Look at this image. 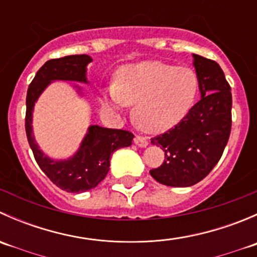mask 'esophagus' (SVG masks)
Instances as JSON below:
<instances>
[{
  "label": "esophagus",
  "mask_w": 257,
  "mask_h": 257,
  "mask_svg": "<svg viewBox=\"0 0 257 257\" xmlns=\"http://www.w3.org/2000/svg\"><path fill=\"white\" fill-rule=\"evenodd\" d=\"M134 144L139 148H145L148 147V141L143 138V137H136V138H134Z\"/></svg>",
  "instance_id": "esophagus-1"
}]
</instances>
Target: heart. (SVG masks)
Wrapping results in <instances>:
<instances>
[{
  "label": "heart",
  "instance_id": "1",
  "mask_svg": "<svg viewBox=\"0 0 257 257\" xmlns=\"http://www.w3.org/2000/svg\"><path fill=\"white\" fill-rule=\"evenodd\" d=\"M198 87V77L188 67L144 61L120 67L113 84L102 89L99 102L115 115L123 114L126 105H134L137 125L158 134L177 125L189 113Z\"/></svg>",
  "mask_w": 257,
  "mask_h": 257
}]
</instances>
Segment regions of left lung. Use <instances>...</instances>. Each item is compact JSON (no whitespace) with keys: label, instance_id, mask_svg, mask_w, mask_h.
<instances>
[{"label":"left lung","instance_id":"obj_1","mask_svg":"<svg viewBox=\"0 0 257 257\" xmlns=\"http://www.w3.org/2000/svg\"><path fill=\"white\" fill-rule=\"evenodd\" d=\"M200 100L170 131L152 139L165 160L150 175L163 185L186 188L217 164L231 131V88L216 62L193 54Z\"/></svg>","mask_w":257,"mask_h":257}]
</instances>
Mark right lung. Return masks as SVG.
Instances as JSON below:
<instances>
[{
  "mask_svg": "<svg viewBox=\"0 0 257 257\" xmlns=\"http://www.w3.org/2000/svg\"><path fill=\"white\" fill-rule=\"evenodd\" d=\"M88 54L66 56L47 61L35 76L26 98V134L35 159L42 172L62 190L84 193L95 188L109 172L110 155L119 148L131 147L134 136L120 129L89 125L78 149L66 159L48 157L33 136V110L38 98L53 82H77L89 84L87 67L92 62ZM77 94L83 97L82 88L73 84Z\"/></svg>",
  "mask_w": 257,
  "mask_h": 257,
  "instance_id": "add662e5",
  "label": "right lung"
}]
</instances>
